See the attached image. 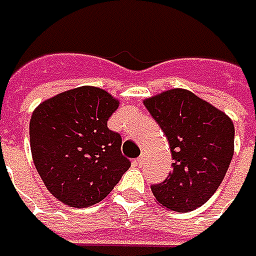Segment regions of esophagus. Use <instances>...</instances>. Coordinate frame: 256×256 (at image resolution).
<instances>
[{
	"instance_id": "esophagus-1",
	"label": "esophagus",
	"mask_w": 256,
	"mask_h": 256,
	"mask_svg": "<svg viewBox=\"0 0 256 256\" xmlns=\"http://www.w3.org/2000/svg\"><path fill=\"white\" fill-rule=\"evenodd\" d=\"M144 160H146V154H141V156L135 160V162H136V166H141V164L144 162Z\"/></svg>"
}]
</instances>
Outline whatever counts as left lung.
<instances>
[{"instance_id":"left-lung-1","label":"left lung","mask_w":256,"mask_h":256,"mask_svg":"<svg viewBox=\"0 0 256 256\" xmlns=\"http://www.w3.org/2000/svg\"><path fill=\"white\" fill-rule=\"evenodd\" d=\"M144 105L160 125L172 151V172L152 184L156 200L172 212L204 204L224 180L234 157L235 126L222 110L186 89H170Z\"/></svg>"}]
</instances>
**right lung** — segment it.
Segmentation results:
<instances>
[{
	"label": "right lung",
	"mask_w": 256,
	"mask_h": 256,
	"mask_svg": "<svg viewBox=\"0 0 256 256\" xmlns=\"http://www.w3.org/2000/svg\"><path fill=\"white\" fill-rule=\"evenodd\" d=\"M120 102L106 90L80 86L53 96L30 120L32 161L47 190L70 208L108 196L131 167L122 138L108 128Z\"/></svg>",
	"instance_id": "right-lung-1"
}]
</instances>
